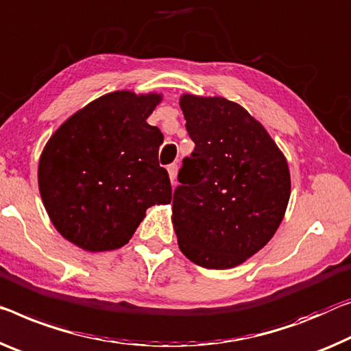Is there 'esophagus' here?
Masks as SVG:
<instances>
[{"mask_svg":"<svg viewBox=\"0 0 351 351\" xmlns=\"http://www.w3.org/2000/svg\"><path fill=\"white\" fill-rule=\"evenodd\" d=\"M168 172H169V179H171V182L174 183L176 177H177V165H176V163L169 165V166H168Z\"/></svg>","mask_w":351,"mask_h":351,"instance_id":"obj_1","label":"esophagus"}]
</instances>
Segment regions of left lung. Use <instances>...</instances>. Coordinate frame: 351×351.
<instances>
[{"label": "left lung", "instance_id": "left-lung-1", "mask_svg": "<svg viewBox=\"0 0 351 351\" xmlns=\"http://www.w3.org/2000/svg\"><path fill=\"white\" fill-rule=\"evenodd\" d=\"M196 144L172 197L180 251L204 268H234L265 246L287 210L290 171L265 127L224 97L180 95Z\"/></svg>", "mask_w": 351, "mask_h": 351}]
</instances>
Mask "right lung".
Listing matches in <instances>:
<instances>
[{"label": "right lung", "instance_id": "right-lung-1", "mask_svg": "<svg viewBox=\"0 0 351 351\" xmlns=\"http://www.w3.org/2000/svg\"><path fill=\"white\" fill-rule=\"evenodd\" d=\"M157 93L116 90L86 105L48 139L37 179L53 226L84 251L128 243L145 210L169 204L168 171L158 163L163 133L147 117Z\"/></svg>", "mask_w": 351, "mask_h": 351}]
</instances>
